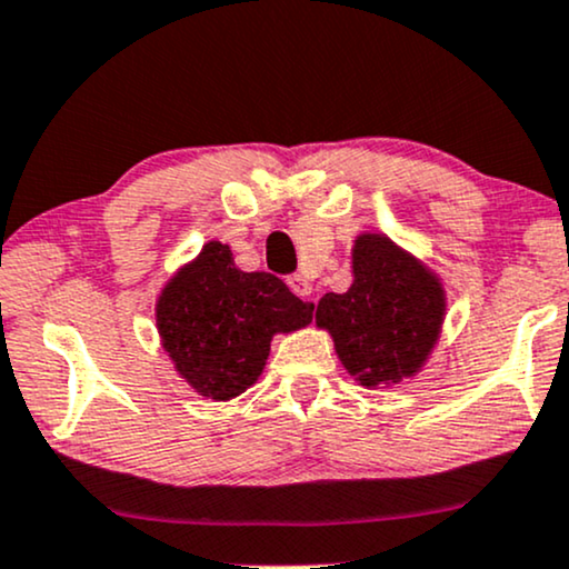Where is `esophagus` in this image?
I'll return each mask as SVG.
<instances>
[{"mask_svg": "<svg viewBox=\"0 0 569 569\" xmlns=\"http://www.w3.org/2000/svg\"><path fill=\"white\" fill-rule=\"evenodd\" d=\"M286 283H289V289L297 293V297H302V299H310V302H315V297H312V283L310 280H307L305 276H289V280H286Z\"/></svg>", "mask_w": 569, "mask_h": 569, "instance_id": "esophagus-1", "label": "esophagus"}]
</instances>
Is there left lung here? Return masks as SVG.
<instances>
[{"instance_id": "left-lung-1", "label": "left lung", "mask_w": 569, "mask_h": 569, "mask_svg": "<svg viewBox=\"0 0 569 569\" xmlns=\"http://www.w3.org/2000/svg\"><path fill=\"white\" fill-rule=\"evenodd\" d=\"M355 283L326 293L315 320L331 331L345 368L368 387L397 385L427 360L440 331V283L385 236L355 243Z\"/></svg>"}]
</instances>
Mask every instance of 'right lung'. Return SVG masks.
I'll list each match as a JSON object with an SVG mask.
<instances>
[{"label": "right lung", "instance_id": "1", "mask_svg": "<svg viewBox=\"0 0 569 569\" xmlns=\"http://www.w3.org/2000/svg\"><path fill=\"white\" fill-rule=\"evenodd\" d=\"M312 320V305L270 272H241L211 241L159 299V331L177 371L211 400H230L262 373L270 339Z\"/></svg>", "mask_w": 569, "mask_h": 569}]
</instances>
